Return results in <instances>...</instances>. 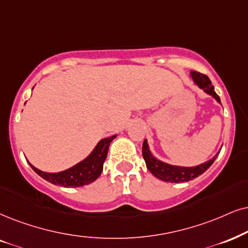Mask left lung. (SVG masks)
<instances>
[{"mask_svg": "<svg viewBox=\"0 0 248 248\" xmlns=\"http://www.w3.org/2000/svg\"><path fill=\"white\" fill-rule=\"evenodd\" d=\"M191 77H192L193 82L196 83L197 86L202 88L206 93H208V95L214 97L218 103H221L220 97H218L217 93H215L214 87L212 86L211 80H209L207 75L193 71L191 72ZM218 153H216L211 160L203 162L202 165L196 166V167H181V166L166 164V162L159 160V159H156L155 156H153L152 153L150 152L149 144H147L146 140H144L143 147H142V155H143L144 160H145L147 169H149V170L151 171L156 178H159V180L165 181V182H170V183L189 182L191 180H193V178L198 177L199 175L205 173V171L211 167L213 162L215 161L216 156L218 155Z\"/></svg>", "mask_w": 248, "mask_h": 248, "instance_id": "1", "label": "left lung"}]
</instances>
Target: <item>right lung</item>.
Here are the masks:
<instances>
[{
	"instance_id": "obj_1",
	"label": "right lung",
	"mask_w": 248,
	"mask_h": 248,
	"mask_svg": "<svg viewBox=\"0 0 248 248\" xmlns=\"http://www.w3.org/2000/svg\"><path fill=\"white\" fill-rule=\"evenodd\" d=\"M114 139L115 135L99 140L95 149H93V151L84 160L80 161L79 164L74 165L73 167L68 168L66 170L59 171V173H46V171H42L35 168L30 162L28 164L37 175H40L41 177L45 178L50 183L55 184V186H61L64 187L87 186V184L96 181L99 175L102 174L103 165H104L106 155H108V146Z\"/></svg>"
}]
</instances>
